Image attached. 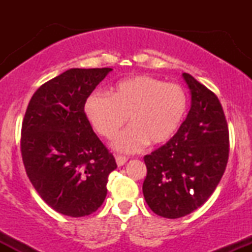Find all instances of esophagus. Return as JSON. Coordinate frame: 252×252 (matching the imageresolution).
Instances as JSON below:
<instances>
[{
  "label": "esophagus",
  "instance_id": "obj_1",
  "mask_svg": "<svg viewBox=\"0 0 252 252\" xmlns=\"http://www.w3.org/2000/svg\"><path fill=\"white\" fill-rule=\"evenodd\" d=\"M128 161V158H126V156H122V155H116V162L118 164V167L123 166L124 163Z\"/></svg>",
  "mask_w": 252,
  "mask_h": 252
}]
</instances>
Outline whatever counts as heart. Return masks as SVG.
<instances>
[{
    "label": "heart",
    "mask_w": 252,
    "mask_h": 252,
    "mask_svg": "<svg viewBox=\"0 0 252 252\" xmlns=\"http://www.w3.org/2000/svg\"><path fill=\"white\" fill-rule=\"evenodd\" d=\"M189 108V97L179 84L164 83L150 76H135L118 82L110 96L94 92L88 97L84 111L94 129L111 140L130 126L114 142L115 149L138 152L149 143L162 146L180 129Z\"/></svg>",
    "instance_id": "b5f03b06"
}]
</instances>
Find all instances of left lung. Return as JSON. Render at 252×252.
Returning a JSON list of instances; mask_svg holds the SVG:
<instances>
[{"mask_svg": "<svg viewBox=\"0 0 252 252\" xmlns=\"http://www.w3.org/2000/svg\"><path fill=\"white\" fill-rule=\"evenodd\" d=\"M190 109L174 137L144 156L143 195L153 212L175 219L200 207L228 160V128L218 97L189 73Z\"/></svg>", "mask_w": 252, "mask_h": 252, "instance_id": "1", "label": "left lung"}]
</instances>
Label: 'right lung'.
<instances>
[{
  "label": "right lung",
  "mask_w": 252,
  "mask_h": 252,
  "mask_svg": "<svg viewBox=\"0 0 252 252\" xmlns=\"http://www.w3.org/2000/svg\"><path fill=\"white\" fill-rule=\"evenodd\" d=\"M110 71H65L40 86L26 110V173L42 200L62 215L77 218L96 212L108 192V176L117 168L84 111L88 97Z\"/></svg>",
  "instance_id": "obj_1"
}]
</instances>
